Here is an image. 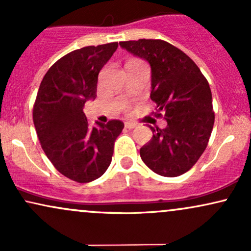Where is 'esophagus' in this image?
I'll use <instances>...</instances> for the list:
<instances>
[{"label": "esophagus", "mask_w": 251, "mask_h": 251, "mask_svg": "<svg viewBox=\"0 0 251 251\" xmlns=\"http://www.w3.org/2000/svg\"><path fill=\"white\" fill-rule=\"evenodd\" d=\"M125 127H126V128H128V129L135 128V127H137V124L131 123V122H127V123H125Z\"/></svg>", "instance_id": "esophagus-1"}]
</instances>
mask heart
<instances>
[{"label": "heart", "mask_w": 251, "mask_h": 251, "mask_svg": "<svg viewBox=\"0 0 251 251\" xmlns=\"http://www.w3.org/2000/svg\"><path fill=\"white\" fill-rule=\"evenodd\" d=\"M132 61H135V60H132Z\"/></svg>", "instance_id": "b5f03b06"}]
</instances>
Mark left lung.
I'll return each instance as SVG.
<instances>
[{"label":"left lung","instance_id":"left-lung-1","mask_svg":"<svg viewBox=\"0 0 251 251\" xmlns=\"http://www.w3.org/2000/svg\"><path fill=\"white\" fill-rule=\"evenodd\" d=\"M119 45L150 63V97L157 103L153 113L168 123L165 128L151 127L153 137L140 149L143 162L164 177L185 174L203 154L214 127L208 80L184 51L164 40L139 39Z\"/></svg>","mask_w":251,"mask_h":251}]
</instances>
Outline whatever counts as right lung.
Instances as JSON below:
<instances>
[{
    "mask_svg": "<svg viewBox=\"0 0 251 251\" xmlns=\"http://www.w3.org/2000/svg\"><path fill=\"white\" fill-rule=\"evenodd\" d=\"M118 42L75 50L59 59L40 83L33 122L41 148L60 174L76 183L101 177L111 164L124 123L91 126L83 106L97 97L99 72Z\"/></svg>",
    "mask_w": 251,
    "mask_h": 251,
    "instance_id": "add662e5",
    "label": "right lung"
}]
</instances>
